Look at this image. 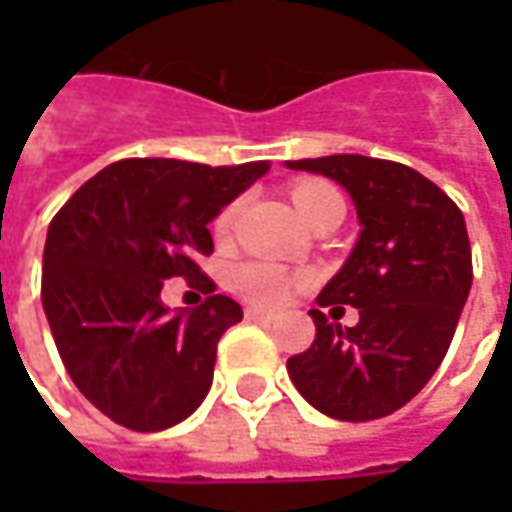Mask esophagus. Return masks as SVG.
Instances as JSON below:
<instances>
[{"label": "esophagus", "instance_id": "1", "mask_svg": "<svg viewBox=\"0 0 512 512\" xmlns=\"http://www.w3.org/2000/svg\"><path fill=\"white\" fill-rule=\"evenodd\" d=\"M245 316L250 322H276V313H270V310H262V307H247Z\"/></svg>", "mask_w": 512, "mask_h": 512}]
</instances>
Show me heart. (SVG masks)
<instances>
[{"label": "heart", "instance_id": "b5f03b06", "mask_svg": "<svg viewBox=\"0 0 512 512\" xmlns=\"http://www.w3.org/2000/svg\"><path fill=\"white\" fill-rule=\"evenodd\" d=\"M290 196H293V205H296L299 216L305 222H310L325 207L342 202L339 190L333 185H327V182H319V179L296 182L293 190H290ZM239 213H242V199H236V202H230V205L219 210V216L213 222V236L219 242L233 233V225H236ZM293 285H296V276H290L285 267L273 265V262H245V265L233 267V273H230V287L236 293H242L245 299L265 307L285 305Z\"/></svg>", "mask_w": 512, "mask_h": 512}]
</instances>
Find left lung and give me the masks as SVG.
<instances>
[{"instance_id": "obj_1", "label": "left lung", "mask_w": 512, "mask_h": 512, "mask_svg": "<svg viewBox=\"0 0 512 512\" xmlns=\"http://www.w3.org/2000/svg\"><path fill=\"white\" fill-rule=\"evenodd\" d=\"M350 193L362 233L316 305H350L342 327L310 310L316 339L287 359L296 390L339 422H373L410 402L442 364L473 285L462 210L419 170L339 153L287 162Z\"/></svg>"}]
</instances>
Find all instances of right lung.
I'll return each mask as SVG.
<instances>
[{"label":"right lung","instance_id":"obj_1","mask_svg":"<svg viewBox=\"0 0 512 512\" xmlns=\"http://www.w3.org/2000/svg\"><path fill=\"white\" fill-rule=\"evenodd\" d=\"M267 170V162L122 159L53 216L42 307L73 384L116 424L168 430L207 396L216 344L242 322V307L199 267L213 253L207 225ZM173 275L202 286L206 302L170 314L161 285Z\"/></svg>","mask_w":512,"mask_h":512}]
</instances>
